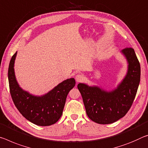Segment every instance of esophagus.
<instances>
[{
    "label": "esophagus",
    "mask_w": 148,
    "mask_h": 148,
    "mask_svg": "<svg viewBox=\"0 0 148 148\" xmlns=\"http://www.w3.org/2000/svg\"><path fill=\"white\" fill-rule=\"evenodd\" d=\"M84 75L81 74H77L76 76H75V79H76V80L77 82H83L84 80Z\"/></svg>",
    "instance_id": "obj_1"
}]
</instances>
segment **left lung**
I'll use <instances>...</instances> for the list:
<instances>
[{"label":"left lung","instance_id":"left-lung-1","mask_svg":"<svg viewBox=\"0 0 148 148\" xmlns=\"http://www.w3.org/2000/svg\"><path fill=\"white\" fill-rule=\"evenodd\" d=\"M128 62L125 78L112 91L79 83L78 88L82 97L87 115L101 125L117 121L127 113L136 95L140 81V64L132 48L121 51Z\"/></svg>","mask_w":148,"mask_h":148}]
</instances>
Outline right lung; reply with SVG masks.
Here are the masks:
<instances>
[{
    "label": "right lung",
    "instance_id": "obj_1",
    "mask_svg": "<svg viewBox=\"0 0 148 148\" xmlns=\"http://www.w3.org/2000/svg\"><path fill=\"white\" fill-rule=\"evenodd\" d=\"M16 52L9 64L8 76L10 95L14 103L25 119L35 125L46 126L57 123L62 116L66 99L76 82L67 79L41 96L34 95L22 90L16 80L14 62Z\"/></svg>",
    "mask_w": 148,
    "mask_h": 148
}]
</instances>
